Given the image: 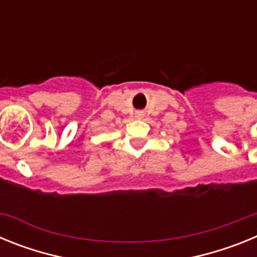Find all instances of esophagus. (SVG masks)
I'll use <instances>...</instances> for the list:
<instances>
[{
	"instance_id": "obj_1",
	"label": "esophagus",
	"mask_w": 257,
	"mask_h": 257,
	"mask_svg": "<svg viewBox=\"0 0 257 257\" xmlns=\"http://www.w3.org/2000/svg\"><path fill=\"white\" fill-rule=\"evenodd\" d=\"M142 115H143L142 113H138V117H139V118H142Z\"/></svg>"
}]
</instances>
